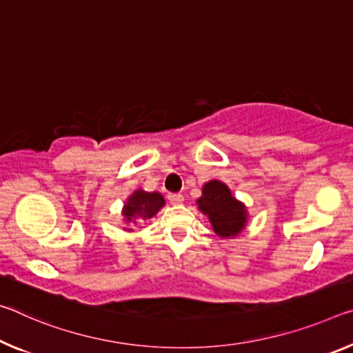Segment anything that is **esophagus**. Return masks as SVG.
I'll use <instances>...</instances> for the list:
<instances>
[{
	"mask_svg": "<svg viewBox=\"0 0 353 353\" xmlns=\"http://www.w3.org/2000/svg\"><path fill=\"white\" fill-rule=\"evenodd\" d=\"M168 199L172 205H181L183 203V196L181 193H170L168 194Z\"/></svg>",
	"mask_w": 353,
	"mask_h": 353,
	"instance_id": "34e87169",
	"label": "esophagus"
}]
</instances>
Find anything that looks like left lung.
<instances>
[{"label":"left lung","mask_w":353,"mask_h":353,"mask_svg":"<svg viewBox=\"0 0 353 353\" xmlns=\"http://www.w3.org/2000/svg\"><path fill=\"white\" fill-rule=\"evenodd\" d=\"M198 209L209 218L210 226L220 239H234L247 228L248 209L234 196L231 188L221 181H209L196 199Z\"/></svg>","instance_id":"1"}]
</instances>
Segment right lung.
Here are the masks:
<instances>
[{
  "instance_id": "right-lung-1",
  "label": "right lung",
  "mask_w": 353,
  "mask_h": 353,
  "mask_svg": "<svg viewBox=\"0 0 353 353\" xmlns=\"http://www.w3.org/2000/svg\"><path fill=\"white\" fill-rule=\"evenodd\" d=\"M165 198L159 192H146V190L138 188L130 196L125 199L122 207V218H124L125 228L124 231H132L133 225L150 220V218L159 214V210L163 207Z\"/></svg>"
}]
</instances>
